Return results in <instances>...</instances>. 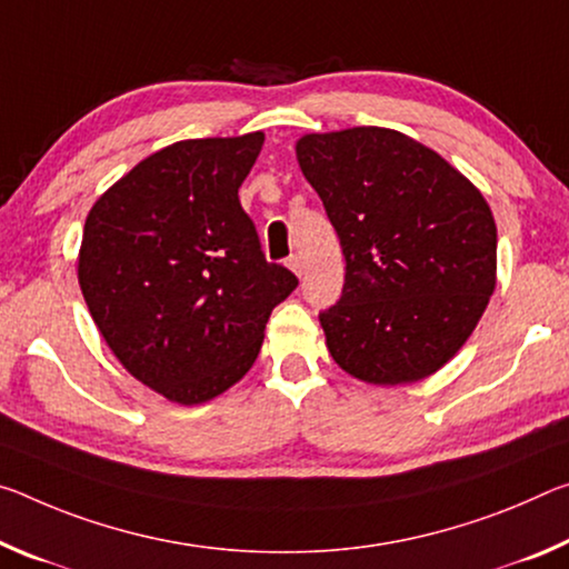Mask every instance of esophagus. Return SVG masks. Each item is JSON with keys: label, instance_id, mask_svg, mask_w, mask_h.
Wrapping results in <instances>:
<instances>
[{"label": "esophagus", "instance_id": "esophagus-1", "mask_svg": "<svg viewBox=\"0 0 569 569\" xmlns=\"http://www.w3.org/2000/svg\"><path fill=\"white\" fill-rule=\"evenodd\" d=\"M287 267H290L297 277H302V272H305V262L300 254H292L290 259H287Z\"/></svg>", "mask_w": 569, "mask_h": 569}]
</instances>
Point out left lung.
Masks as SVG:
<instances>
[{
    "instance_id": "8db88e82",
    "label": "left lung",
    "mask_w": 569,
    "mask_h": 569,
    "mask_svg": "<svg viewBox=\"0 0 569 569\" xmlns=\"http://www.w3.org/2000/svg\"><path fill=\"white\" fill-rule=\"evenodd\" d=\"M338 231L346 284L320 315L332 360L372 386L443 368L497 287V223L481 191L431 148L360 126L295 146Z\"/></svg>"
}]
</instances>
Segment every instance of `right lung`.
<instances>
[{"instance_id":"obj_1","label":"right lung","mask_w":569,"mask_h":569,"mask_svg":"<svg viewBox=\"0 0 569 569\" xmlns=\"http://www.w3.org/2000/svg\"><path fill=\"white\" fill-rule=\"evenodd\" d=\"M262 143L257 130L166 146L86 219L78 282L92 320L120 366L171 403H207L239 383L297 287L267 262L239 203Z\"/></svg>"}]
</instances>
